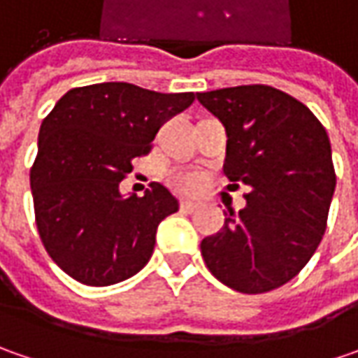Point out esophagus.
Returning a JSON list of instances; mask_svg holds the SVG:
<instances>
[{
    "label": "esophagus",
    "instance_id": "34e87169",
    "mask_svg": "<svg viewBox=\"0 0 358 358\" xmlns=\"http://www.w3.org/2000/svg\"><path fill=\"white\" fill-rule=\"evenodd\" d=\"M197 207H199V203H195V201H191V199L181 201V211H185V213H193Z\"/></svg>",
    "mask_w": 358,
    "mask_h": 358
}]
</instances>
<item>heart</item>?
Here are the masks:
<instances>
[{
    "label": "heart",
    "mask_w": 358,
    "mask_h": 358,
    "mask_svg": "<svg viewBox=\"0 0 358 358\" xmlns=\"http://www.w3.org/2000/svg\"><path fill=\"white\" fill-rule=\"evenodd\" d=\"M173 185L177 187L179 191L189 193V191H195V189L201 185V177L199 175H195V173H181V175L175 177Z\"/></svg>",
    "instance_id": "heart-1"
}]
</instances>
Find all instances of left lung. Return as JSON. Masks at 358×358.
<instances>
[{
  "label": "left lung",
  "instance_id": "8db88e82",
  "mask_svg": "<svg viewBox=\"0 0 358 358\" xmlns=\"http://www.w3.org/2000/svg\"><path fill=\"white\" fill-rule=\"evenodd\" d=\"M197 99L227 129L225 177L249 187L247 207L201 241L203 261L239 293H268L296 277L323 239L337 185L329 135L307 105L271 85Z\"/></svg>",
  "mask_w": 358,
  "mask_h": 358
}]
</instances>
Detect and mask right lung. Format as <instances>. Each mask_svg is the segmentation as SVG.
I'll list each match as a JSON object with an SVG mask.
<instances>
[{"label":"right lung","mask_w":358,"mask_h":358,"mask_svg":"<svg viewBox=\"0 0 358 358\" xmlns=\"http://www.w3.org/2000/svg\"><path fill=\"white\" fill-rule=\"evenodd\" d=\"M195 93H157L133 83L67 91L43 119L29 171L35 225L49 257L71 279L107 287L147 265L159 223L179 209L161 183L143 197L119 193L133 159L151 151L165 121Z\"/></svg>","instance_id":"add662e5"}]
</instances>
